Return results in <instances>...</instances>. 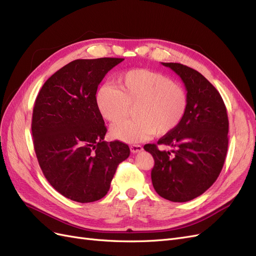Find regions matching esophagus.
Instances as JSON below:
<instances>
[{"label":"esophagus","instance_id":"esophagus-1","mask_svg":"<svg viewBox=\"0 0 256 256\" xmlns=\"http://www.w3.org/2000/svg\"><path fill=\"white\" fill-rule=\"evenodd\" d=\"M130 150H131V152H132L134 154H136V152H142L143 150V147L141 146V145H136V144H134V145H131L130 146Z\"/></svg>","mask_w":256,"mask_h":256}]
</instances>
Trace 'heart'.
Here are the masks:
<instances>
[{"mask_svg":"<svg viewBox=\"0 0 256 256\" xmlns=\"http://www.w3.org/2000/svg\"><path fill=\"white\" fill-rule=\"evenodd\" d=\"M96 102L104 118L118 122L135 106L136 118L122 120L111 128L118 140L136 143L152 134L173 131L187 111L188 95L180 84L148 69H131L122 74L116 84H104L97 90Z\"/></svg>","mask_w":256,"mask_h":256,"instance_id":"heart-1","label":"heart"}]
</instances>
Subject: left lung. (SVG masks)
Returning a JSON list of instances; mask_svg holds the SVG:
<instances>
[{
	"instance_id": "1",
	"label": "left lung",
	"mask_w": 256,
	"mask_h": 256,
	"mask_svg": "<svg viewBox=\"0 0 256 256\" xmlns=\"http://www.w3.org/2000/svg\"><path fill=\"white\" fill-rule=\"evenodd\" d=\"M180 76L188 95L187 111L173 131L146 144L154 164L152 182L160 196L172 202H188L209 189L226 161L228 118L220 92L203 74L180 63H162ZM158 144L174 147L159 151Z\"/></svg>"
}]
</instances>
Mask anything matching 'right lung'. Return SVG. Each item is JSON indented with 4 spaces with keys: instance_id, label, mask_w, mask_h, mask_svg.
<instances>
[{
    "instance_id": "obj_1",
    "label": "right lung",
    "mask_w": 256,
    "mask_h": 256,
    "mask_svg": "<svg viewBox=\"0 0 256 256\" xmlns=\"http://www.w3.org/2000/svg\"><path fill=\"white\" fill-rule=\"evenodd\" d=\"M124 58L76 60L44 82L35 100L32 134L38 164L52 187L74 202L90 203L110 189L129 146L106 142L96 92Z\"/></svg>"
}]
</instances>
